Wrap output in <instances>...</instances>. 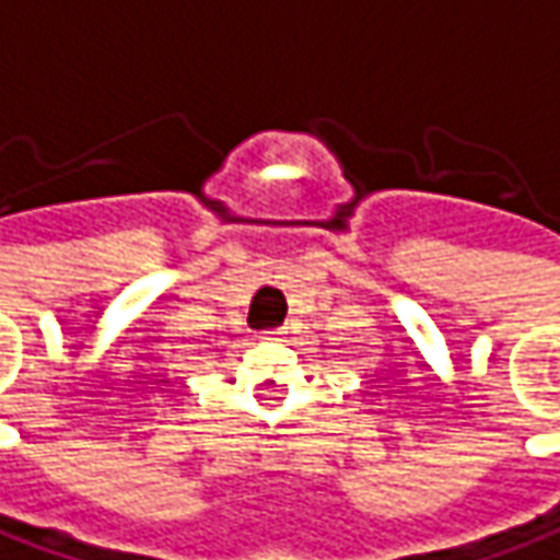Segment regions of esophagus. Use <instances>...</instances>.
I'll list each match as a JSON object with an SVG mask.
<instances>
[{
  "instance_id": "obj_1",
  "label": "esophagus",
  "mask_w": 560,
  "mask_h": 560,
  "mask_svg": "<svg viewBox=\"0 0 560 560\" xmlns=\"http://www.w3.org/2000/svg\"><path fill=\"white\" fill-rule=\"evenodd\" d=\"M262 340H281V331H262Z\"/></svg>"
}]
</instances>
